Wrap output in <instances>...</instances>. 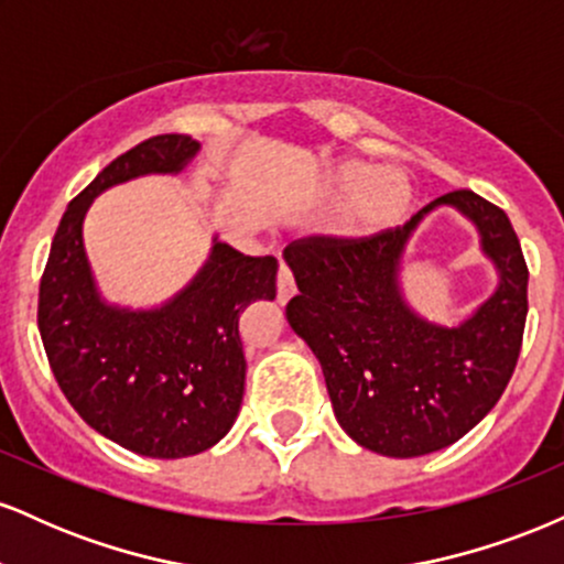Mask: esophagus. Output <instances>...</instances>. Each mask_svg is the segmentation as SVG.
Segmentation results:
<instances>
[{
  "label": "esophagus",
  "mask_w": 564,
  "mask_h": 564,
  "mask_svg": "<svg viewBox=\"0 0 564 564\" xmlns=\"http://www.w3.org/2000/svg\"><path fill=\"white\" fill-rule=\"evenodd\" d=\"M294 294H296L294 275H291V270L286 268V264H281V270H278V302L286 304Z\"/></svg>",
  "instance_id": "1"
}]
</instances>
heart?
Here are the masks:
<instances>
[{"label": "heart", "mask_w": 564, "mask_h": 564, "mask_svg": "<svg viewBox=\"0 0 564 564\" xmlns=\"http://www.w3.org/2000/svg\"><path fill=\"white\" fill-rule=\"evenodd\" d=\"M323 185L345 193L336 215V236L364 241L394 228L405 217L413 185L398 166H373L364 159H339L323 170Z\"/></svg>", "instance_id": "heart-1"}]
</instances>
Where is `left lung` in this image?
I'll return each instance as SVG.
<instances>
[{"mask_svg": "<svg viewBox=\"0 0 564 564\" xmlns=\"http://www.w3.org/2000/svg\"><path fill=\"white\" fill-rule=\"evenodd\" d=\"M453 208L481 238L497 289L458 324L430 322L402 291L412 232ZM286 257L300 294L286 318L318 358L334 416L360 448L416 458L448 448L488 416L507 390L528 315V268L498 206L471 191L445 193L403 228L366 241L310 238Z\"/></svg>", "mask_w": 564, "mask_h": 564, "instance_id": "left-lung-1", "label": "left lung"}]
</instances>
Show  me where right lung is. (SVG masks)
Returning <instances> with one entry per match:
<instances>
[{
  "instance_id": "obj_1",
  "label": "right lung",
  "mask_w": 564,
  "mask_h": 564,
  "mask_svg": "<svg viewBox=\"0 0 564 564\" xmlns=\"http://www.w3.org/2000/svg\"><path fill=\"white\" fill-rule=\"evenodd\" d=\"M200 145L156 134L106 166L68 204L39 286V334L74 411L121 448L151 458L209 451L241 411V313L275 300V257H246L212 236L198 273L153 307L108 302L84 249L93 200L129 180L180 174Z\"/></svg>"
}]
</instances>
